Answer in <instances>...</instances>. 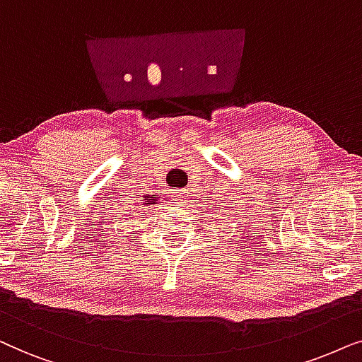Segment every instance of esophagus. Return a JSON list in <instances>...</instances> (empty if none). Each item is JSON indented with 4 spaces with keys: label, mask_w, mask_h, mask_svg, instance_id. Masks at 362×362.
I'll return each instance as SVG.
<instances>
[{
    "label": "esophagus",
    "mask_w": 362,
    "mask_h": 362,
    "mask_svg": "<svg viewBox=\"0 0 362 362\" xmlns=\"http://www.w3.org/2000/svg\"><path fill=\"white\" fill-rule=\"evenodd\" d=\"M172 195L175 197L178 202H185V199H187V192L185 190H173Z\"/></svg>",
    "instance_id": "1"
}]
</instances>
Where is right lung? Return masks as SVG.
Masks as SVG:
<instances>
[{
    "label": "right lung",
    "mask_w": 362,
    "mask_h": 362,
    "mask_svg": "<svg viewBox=\"0 0 362 362\" xmlns=\"http://www.w3.org/2000/svg\"><path fill=\"white\" fill-rule=\"evenodd\" d=\"M156 197H151V195H146V199H144V202H146V205H152V204H156Z\"/></svg>",
    "instance_id": "obj_1"
}]
</instances>
